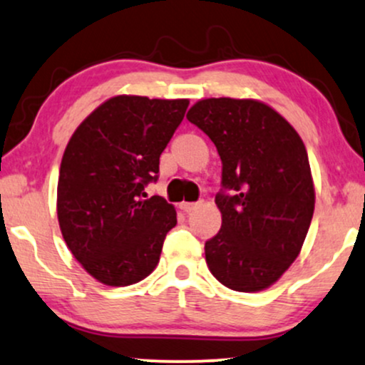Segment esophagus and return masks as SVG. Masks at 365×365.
Returning a JSON list of instances; mask_svg holds the SVG:
<instances>
[{
	"label": "esophagus",
	"mask_w": 365,
	"mask_h": 365,
	"mask_svg": "<svg viewBox=\"0 0 365 365\" xmlns=\"http://www.w3.org/2000/svg\"><path fill=\"white\" fill-rule=\"evenodd\" d=\"M198 207H200V203H187V201H182V203H179V208H181L184 213L195 212V210Z\"/></svg>",
	"instance_id": "obj_1"
}]
</instances>
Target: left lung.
Returning <instances> with one entry per match:
<instances>
[{"label":"left lung","mask_w":365,"mask_h":365,"mask_svg":"<svg viewBox=\"0 0 365 365\" xmlns=\"http://www.w3.org/2000/svg\"><path fill=\"white\" fill-rule=\"evenodd\" d=\"M186 118L215 143L222 227L205 244L212 275L237 292L272 287L297 259L314 213L306 145L280 113L256 98H201Z\"/></svg>","instance_id":"8db88e82"}]
</instances>
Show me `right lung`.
<instances>
[{"mask_svg": "<svg viewBox=\"0 0 365 365\" xmlns=\"http://www.w3.org/2000/svg\"><path fill=\"white\" fill-rule=\"evenodd\" d=\"M187 98L114 96L93 109L64 148L58 179L63 239L90 277L107 287L147 278L178 213L147 198L158 158L186 113Z\"/></svg>", "mask_w": 365, "mask_h": 365, "instance_id": "add662e5", "label": "right lung"}]
</instances>
